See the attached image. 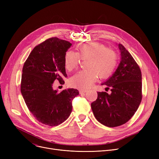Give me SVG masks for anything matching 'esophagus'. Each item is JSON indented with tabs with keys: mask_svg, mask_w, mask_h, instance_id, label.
<instances>
[{
	"mask_svg": "<svg viewBox=\"0 0 159 159\" xmlns=\"http://www.w3.org/2000/svg\"><path fill=\"white\" fill-rule=\"evenodd\" d=\"M87 91H88L87 89H80L79 90V93H80V94H82V93H86Z\"/></svg>",
	"mask_w": 159,
	"mask_h": 159,
	"instance_id": "34e87169",
	"label": "esophagus"
}]
</instances>
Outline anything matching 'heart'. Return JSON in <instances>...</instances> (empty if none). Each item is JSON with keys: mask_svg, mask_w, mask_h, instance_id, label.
<instances>
[{"mask_svg": "<svg viewBox=\"0 0 159 159\" xmlns=\"http://www.w3.org/2000/svg\"><path fill=\"white\" fill-rule=\"evenodd\" d=\"M81 59H87L86 68L71 78V86L85 89L90 88L98 79L110 77L115 71L118 64V57L111 49L98 43L80 45L77 48V53L68 51L64 57L65 68L71 71L78 68Z\"/></svg>", "mask_w": 159, "mask_h": 159, "instance_id": "b5f03b06", "label": "heart"}]
</instances>
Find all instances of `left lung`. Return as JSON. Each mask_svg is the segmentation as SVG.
<instances>
[{
	"instance_id": "left-lung-1",
	"label": "left lung",
	"mask_w": 159,
	"mask_h": 159,
	"mask_svg": "<svg viewBox=\"0 0 159 159\" xmlns=\"http://www.w3.org/2000/svg\"><path fill=\"white\" fill-rule=\"evenodd\" d=\"M121 61L112 76L102 83L111 91L97 92V98L91 104L97 120L113 128L126 123L137 111L141 102L142 73L139 66L124 46L119 44Z\"/></svg>"
}]
</instances>
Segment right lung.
<instances>
[{"instance_id":"right-lung-1","label":"right lung","mask_w":159,"mask_h":159,"mask_svg":"<svg viewBox=\"0 0 159 159\" xmlns=\"http://www.w3.org/2000/svg\"><path fill=\"white\" fill-rule=\"evenodd\" d=\"M71 44L52 37L36 46L25 61L20 91L29 111L42 124L56 126L69 117L73 99L79 94L76 89L53 90V83L64 84L67 77L64 57Z\"/></svg>"}]
</instances>
